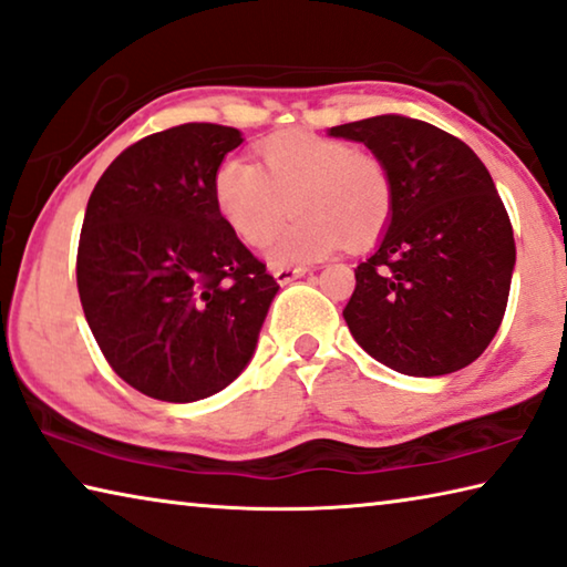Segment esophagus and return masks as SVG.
<instances>
[{
    "instance_id": "1",
    "label": "esophagus",
    "mask_w": 567,
    "mask_h": 567,
    "mask_svg": "<svg viewBox=\"0 0 567 567\" xmlns=\"http://www.w3.org/2000/svg\"><path fill=\"white\" fill-rule=\"evenodd\" d=\"M305 272H308V269H305V267H272L275 280L280 282V285H287V282L298 280V277H302Z\"/></svg>"
}]
</instances>
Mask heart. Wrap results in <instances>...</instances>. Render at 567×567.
Wrapping results in <instances>:
<instances>
[{
	"mask_svg": "<svg viewBox=\"0 0 567 567\" xmlns=\"http://www.w3.org/2000/svg\"><path fill=\"white\" fill-rule=\"evenodd\" d=\"M262 168L227 158L214 174V204L239 239L262 247L292 209L300 214L269 249L275 265L316 262L368 247L393 214V182L379 156L348 141L285 131L259 143Z\"/></svg>",
	"mask_w": 567,
	"mask_h": 567,
	"instance_id": "b5f03b06",
	"label": "heart"
}]
</instances>
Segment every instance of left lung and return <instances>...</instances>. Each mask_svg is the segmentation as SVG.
I'll return each instance as SVG.
<instances>
[{
	"label": "left lung",
	"mask_w": 567,
	"mask_h": 567,
	"mask_svg": "<svg viewBox=\"0 0 567 567\" xmlns=\"http://www.w3.org/2000/svg\"><path fill=\"white\" fill-rule=\"evenodd\" d=\"M389 168L393 214L379 247L355 267L343 310L350 336L403 375L470 365L505 318L515 237L487 166L436 125L406 115L336 125Z\"/></svg>",
	"instance_id": "8db88e82"
}]
</instances>
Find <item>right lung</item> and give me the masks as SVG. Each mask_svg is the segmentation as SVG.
Masks as SVG:
<instances>
[{"label":"right lung","instance_id":"add662e5","mask_svg":"<svg viewBox=\"0 0 567 567\" xmlns=\"http://www.w3.org/2000/svg\"><path fill=\"white\" fill-rule=\"evenodd\" d=\"M245 141L184 123L141 138L87 199L78 292L105 361L151 399L214 396L251 361L280 285L214 204V174Z\"/></svg>","mask_w":567,"mask_h":567}]
</instances>
